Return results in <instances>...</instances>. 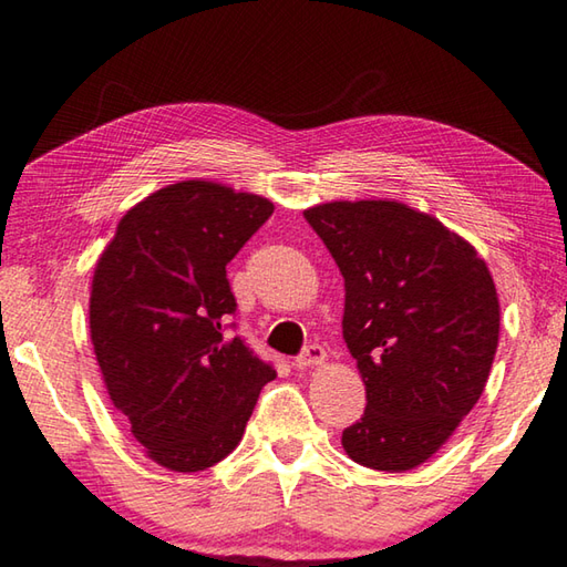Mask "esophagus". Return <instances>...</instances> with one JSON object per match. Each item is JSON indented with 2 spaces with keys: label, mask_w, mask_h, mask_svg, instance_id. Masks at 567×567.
<instances>
[{
  "label": "esophagus",
  "mask_w": 567,
  "mask_h": 567,
  "mask_svg": "<svg viewBox=\"0 0 567 567\" xmlns=\"http://www.w3.org/2000/svg\"><path fill=\"white\" fill-rule=\"evenodd\" d=\"M324 359H327L324 347H319V344H310V347H305V352L295 359V367H297V369H310V367L322 364Z\"/></svg>",
  "instance_id": "esophagus-1"
}]
</instances>
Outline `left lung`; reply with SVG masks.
Returning a JSON list of instances; mask_svg holds the SVG:
<instances>
[{
  "instance_id": "1",
  "label": "left lung",
  "mask_w": 567,
  "mask_h": 567,
  "mask_svg": "<svg viewBox=\"0 0 567 567\" xmlns=\"http://www.w3.org/2000/svg\"><path fill=\"white\" fill-rule=\"evenodd\" d=\"M344 277L342 334L367 389L347 456L401 473L446 444L476 406L498 349L501 305L476 248L396 200L305 210Z\"/></svg>"
}]
</instances>
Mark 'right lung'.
Returning a JSON list of instances; mask_svg holds the SVG:
<instances>
[{"label":"right lung","instance_id":"1","mask_svg":"<svg viewBox=\"0 0 567 567\" xmlns=\"http://www.w3.org/2000/svg\"><path fill=\"white\" fill-rule=\"evenodd\" d=\"M275 205L213 181L166 185L123 215L89 300L109 396L158 466L195 473L240 444L277 377L240 337L228 265Z\"/></svg>","mask_w":567,"mask_h":567}]
</instances>
